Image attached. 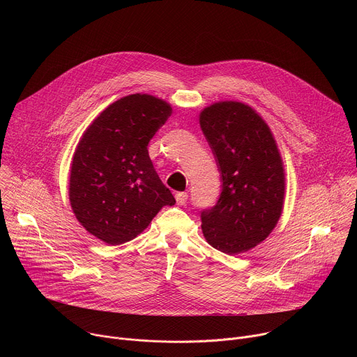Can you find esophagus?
<instances>
[{
  "mask_svg": "<svg viewBox=\"0 0 357 357\" xmlns=\"http://www.w3.org/2000/svg\"><path fill=\"white\" fill-rule=\"evenodd\" d=\"M175 199H176V203L178 205H185L186 203V200H188V193L186 192H178L176 195H175Z\"/></svg>",
  "mask_w": 357,
  "mask_h": 357,
  "instance_id": "obj_1",
  "label": "esophagus"
}]
</instances>
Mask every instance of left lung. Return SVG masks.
Here are the masks:
<instances>
[{
  "mask_svg": "<svg viewBox=\"0 0 357 357\" xmlns=\"http://www.w3.org/2000/svg\"><path fill=\"white\" fill-rule=\"evenodd\" d=\"M222 174V193L203 211L202 231L216 250L245 252L277 226L285 197V172L268 124L241 101H218L199 114Z\"/></svg>",
  "mask_w": 357,
  "mask_h": 357,
  "instance_id": "1",
  "label": "left lung"
}]
</instances>
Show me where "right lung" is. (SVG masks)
I'll list each match as a JSON object with an SVG mask.
<instances>
[{
    "instance_id": "1",
    "label": "right lung",
    "mask_w": 357,
    "mask_h": 357,
    "mask_svg": "<svg viewBox=\"0 0 357 357\" xmlns=\"http://www.w3.org/2000/svg\"><path fill=\"white\" fill-rule=\"evenodd\" d=\"M172 114L165 100L130 94L101 112L83 132L72 160L69 200L79 223L119 245L142 233L175 197L148 155V142Z\"/></svg>"
}]
</instances>
